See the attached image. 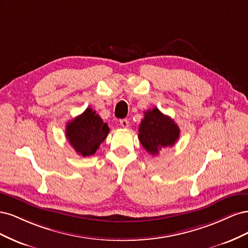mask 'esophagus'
<instances>
[{
    "mask_svg": "<svg viewBox=\"0 0 248 248\" xmlns=\"http://www.w3.org/2000/svg\"><path fill=\"white\" fill-rule=\"evenodd\" d=\"M120 124H121V126L123 127V128H127V127L129 126V122H128V120H127V119L120 120Z\"/></svg>",
    "mask_w": 248,
    "mask_h": 248,
    "instance_id": "esophagus-1",
    "label": "esophagus"
}]
</instances>
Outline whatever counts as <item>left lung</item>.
I'll return each mask as SVG.
<instances>
[{"instance_id": "1", "label": "left lung", "mask_w": 248, "mask_h": 248, "mask_svg": "<svg viewBox=\"0 0 248 248\" xmlns=\"http://www.w3.org/2000/svg\"><path fill=\"white\" fill-rule=\"evenodd\" d=\"M180 137L178 125L169 116L154 108L145 112L139 128V140L146 151L157 155L162 148L175 145Z\"/></svg>"}]
</instances>
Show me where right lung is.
Returning a JSON list of instances; mask_svg holds the SVG:
<instances>
[{"label": "right lung", "mask_w": 248, "mask_h": 248, "mask_svg": "<svg viewBox=\"0 0 248 248\" xmlns=\"http://www.w3.org/2000/svg\"><path fill=\"white\" fill-rule=\"evenodd\" d=\"M109 128L91 108L74 118L66 126V138L81 156H91L107 139Z\"/></svg>", "instance_id": "obj_1"}]
</instances>
